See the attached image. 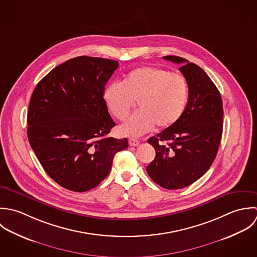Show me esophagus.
I'll return each mask as SVG.
<instances>
[{
    "label": "esophagus",
    "instance_id": "esophagus-1",
    "mask_svg": "<svg viewBox=\"0 0 257 257\" xmlns=\"http://www.w3.org/2000/svg\"><path fill=\"white\" fill-rule=\"evenodd\" d=\"M139 144H140V142H139L137 139H135V138H130V139H129V145H130V146L136 147V146H138Z\"/></svg>",
    "mask_w": 257,
    "mask_h": 257
}]
</instances>
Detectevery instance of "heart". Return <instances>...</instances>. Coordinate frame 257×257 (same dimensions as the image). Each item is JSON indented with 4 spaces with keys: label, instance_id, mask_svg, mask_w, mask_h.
Returning <instances> with one entry per match:
<instances>
[{
    "label": "heart",
    "instance_id": "b5f03b06",
    "mask_svg": "<svg viewBox=\"0 0 257 257\" xmlns=\"http://www.w3.org/2000/svg\"><path fill=\"white\" fill-rule=\"evenodd\" d=\"M103 98L110 113L123 121L135 102L139 111L119 127L126 136H140L152 130L173 126L183 115L189 100L187 79L177 73L155 67H138L125 77L123 83L112 82L104 90Z\"/></svg>",
    "mask_w": 257,
    "mask_h": 257
}]
</instances>
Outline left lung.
I'll return each instance as SVG.
<instances>
[{"label": "left lung", "instance_id": "1", "mask_svg": "<svg viewBox=\"0 0 257 257\" xmlns=\"http://www.w3.org/2000/svg\"><path fill=\"white\" fill-rule=\"evenodd\" d=\"M163 58L182 65L179 69L189 84V100L173 126L148 140L156 157L146 171L159 186L178 190L199 180L213 163L222 134L223 108L218 89L204 69L180 56Z\"/></svg>", "mask_w": 257, "mask_h": 257}]
</instances>
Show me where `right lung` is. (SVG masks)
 <instances>
[{
    "mask_svg": "<svg viewBox=\"0 0 257 257\" xmlns=\"http://www.w3.org/2000/svg\"><path fill=\"white\" fill-rule=\"evenodd\" d=\"M118 61L71 58L36 86L28 111V138L45 171L59 186L86 192L108 176L127 138L108 137L115 126L103 98Z\"/></svg>",
    "mask_w": 257,
    "mask_h": 257,
    "instance_id": "obj_1",
    "label": "right lung"
}]
</instances>
